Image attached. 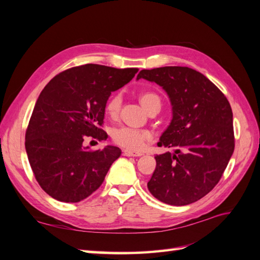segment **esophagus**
<instances>
[{
    "mask_svg": "<svg viewBox=\"0 0 260 260\" xmlns=\"http://www.w3.org/2000/svg\"><path fill=\"white\" fill-rule=\"evenodd\" d=\"M122 155L123 156H133V157H138V156H142V153H138V152H132V151H128V149H123L122 151Z\"/></svg>",
    "mask_w": 260,
    "mask_h": 260,
    "instance_id": "1",
    "label": "esophagus"
}]
</instances>
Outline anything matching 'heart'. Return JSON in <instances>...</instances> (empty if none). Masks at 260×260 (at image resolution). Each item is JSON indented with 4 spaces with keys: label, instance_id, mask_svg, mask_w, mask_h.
I'll return each mask as SVG.
<instances>
[{
    "label": "heart",
    "instance_id": "heart-1",
    "mask_svg": "<svg viewBox=\"0 0 260 260\" xmlns=\"http://www.w3.org/2000/svg\"><path fill=\"white\" fill-rule=\"evenodd\" d=\"M140 102L143 107L149 113L153 109H160L161 101L160 98L154 92H143L140 94ZM121 95L120 94H115L111 99L107 101L105 111L109 117H116L119 113L121 106ZM112 140L115 144L120 146L128 151H140L142 149L146 142L152 139V135L146 130L133 129L128 127H118L112 130Z\"/></svg>",
    "mask_w": 260,
    "mask_h": 260
}]
</instances>
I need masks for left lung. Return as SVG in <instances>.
<instances>
[{
    "instance_id": "1",
    "label": "left lung",
    "mask_w": 260,
    "mask_h": 260,
    "mask_svg": "<svg viewBox=\"0 0 260 260\" xmlns=\"http://www.w3.org/2000/svg\"><path fill=\"white\" fill-rule=\"evenodd\" d=\"M141 78L162 86L172 105V120L158 146L175 153L155 156L147 187L162 203L188 205L217 185L233 154L230 103L205 76L188 67L143 69L137 80Z\"/></svg>"
}]
</instances>
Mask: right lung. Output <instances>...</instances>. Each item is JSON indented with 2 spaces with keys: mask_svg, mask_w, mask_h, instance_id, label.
Listing matches in <instances>:
<instances>
[{
  "mask_svg": "<svg viewBox=\"0 0 260 260\" xmlns=\"http://www.w3.org/2000/svg\"><path fill=\"white\" fill-rule=\"evenodd\" d=\"M138 68L86 64L64 70L44 86L26 130V152L42 190L53 199L78 203L103 183L119 147L86 149L85 139H107L102 129L113 91L127 84Z\"/></svg>",
  "mask_w": 260,
  "mask_h": 260,
  "instance_id": "add662e5",
  "label": "right lung"
}]
</instances>
